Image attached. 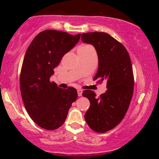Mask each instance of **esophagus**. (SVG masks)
I'll list each match as a JSON object with an SVG mask.
<instances>
[{"mask_svg":"<svg viewBox=\"0 0 159 159\" xmlns=\"http://www.w3.org/2000/svg\"><path fill=\"white\" fill-rule=\"evenodd\" d=\"M77 94H78V96H82V90H81V89H78L77 90Z\"/></svg>","mask_w":159,"mask_h":159,"instance_id":"1","label":"esophagus"}]
</instances>
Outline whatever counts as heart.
Masks as SVG:
<instances>
[{
    "instance_id": "b5f03b06",
    "label": "heart",
    "mask_w": 159,
    "mask_h": 159,
    "mask_svg": "<svg viewBox=\"0 0 159 159\" xmlns=\"http://www.w3.org/2000/svg\"><path fill=\"white\" fill-rule=\"evenodd\" d=\"M85 46H88V45H85ZM82 47H84V46H82Z\"/></svg>"
}]
</instances>
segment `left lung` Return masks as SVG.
Returning <instances> with one entry per match:
<instances>
[{
    "label": "left lung",
    "mask_w": 159,
    "mask_h": 159,
    "mask_svg": "<svg viewBox=\"0 0 159 159\" xmlns=\"http://www.w3.org/2000/svg\"><path fill=\"white\" fill-rule=\"evenodd\" d=\"M83 43L93 45L98 56V69L93 80L107 82V90L96 97L92 90H84L90 108L84 114L89 127L106 132L121 122L127 113L134 90V76L129 53L124 45L105 32L82 34Z\"/></svg>",
    "instance_id": "left-lung-1"
}]
</instances>
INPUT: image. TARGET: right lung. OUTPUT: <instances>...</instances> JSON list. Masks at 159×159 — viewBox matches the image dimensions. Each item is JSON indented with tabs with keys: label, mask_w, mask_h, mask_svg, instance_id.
Instances as JSON below:
<instances>
[{
	"label": "right lung",
	"mask_w": 159,
	"mask_h": 159,
	"mask_svg": "<svg viewBox=\"0 0 159 159\" xmlns=\"http://www.w3.org/2000/svg\"><path fill=\"white\" fill-rule=\"evenodd\" d=\"M80 35L45 30L35 36L26 51L20 74L21 98L30 118L45 129L60 127L71 103L77 98L75 88H58L50 81V77L63 56L78 43Z\"/></svg>",
	"instance_id": "right-lung-1"
}]
</instances>
